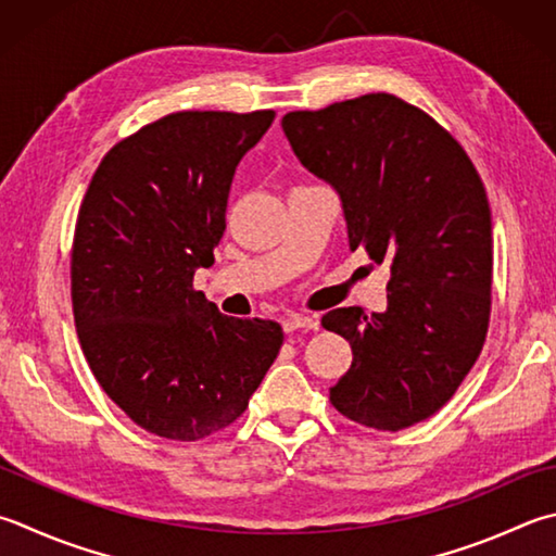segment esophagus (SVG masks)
<instances>
[{
	"label": "esophagus",
	"instance_id": "34e87169",
	"mask_svg": "<svg viewBox=\"0 0 556 556\" xmlns=\"http://www.w3.org/2000/svg\"><path fill=\"white\" fill-rule=\"evenodd\" d=\"M282 329H286L288 333L300 331V329L314 331V329H319V321L314 317H307V314H288V317L282 319Z\"/></svg>",
	"mask_w": 556,
	"mask_h": 556
}]
</instances>
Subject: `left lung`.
<instances>
[{
	"instance_id": "left-lung-1",
	"label": "left lung",
	"mask_w": 556,
	"mask_h": 556,
	"mask_svg": "<svg viewBox=\"0 0 556 556\" xmlns=\"http://www.w3.org/2000/svg\"><path fill=\"white\" fill-rule=\"evenodd\" d=\"M282 130L298 160L337 188L351 249L392 270L384 312L321 317L353 351L329 402L355 424L402 431L450 402L486 341V188L463 144L394 93L290 111Z\"/></svg>"
}]
</instances>
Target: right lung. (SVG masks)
Returning a JSON list of instances; mask_svg holds the SVG:
<instances>
[{
	"label": "right lung",
	"mask_w": 556,
	"mask_h": 556,
	"mask_svg": "<svg viewBox=\"0 0 556 556\" xmlns=\"http://www.w3.org/2000/svg\"><path fill=\"white\" fill-rule=\"evenodd\" d=\"M276 111H176L115 142L79 205L70 282L79 345L135 424L201 441L247 412L278 321L219 314L193 288L215 264L242 156Z\"/></svg>",
	"instance_id": "1"
}]
</instances>
